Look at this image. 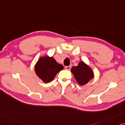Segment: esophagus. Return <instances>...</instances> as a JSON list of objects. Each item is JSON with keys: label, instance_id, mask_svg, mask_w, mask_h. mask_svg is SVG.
<instances>
[{"label": "esophagus", "instance_id": "esophagus-1", "mask_svg": "<svg viewBox=\"0 0 125 125\" xmlns=\"http://www.w3.org/2000/svg\"><path fill=\"white\" fill-rule=\"evenodd\" d=\"M71 66H65V69H66V70H70L71 69Z\"/></svg>", "mask_w": 125, "mask_h": 125}]
</instances>
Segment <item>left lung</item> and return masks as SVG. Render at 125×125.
<instances>
[{"label": "left lung", "instance_id": "8db88e82", "mask_svg": "<svg viewBox=\"0 0 125 125\" xmlns=\"http://www.w3.org/2000/svg\"><path fill=\"white\" fill-rule=\"evenodd\" d=\"M71 71L80 85L86 84L94 76L93 71L83 62H81L77 66L72 67Z\"/></svg>", "mask_w": 125, "mask_h": 125}]
</instances>
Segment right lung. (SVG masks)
I'll list each match as a JSON object with an SVG mask.
<instances>
[{
	"mask_svg": "<svg viewBox=\"0 0 125 125\" xmlns=\"http://www.w3.org/2000/svg\"><path fill=\"white\" fill-rule=\"evenodd\" d=\"M63 69V65L58 63L52 57L49 56L41 58L35 67L36 74L45 83L50 82L56 74Z\"/></svg>",
	"mask_w": 125,
	"mask_h": 125,
	"instance_id": "right-lung-1",
	"label": "right lung"
}]
</instances>
